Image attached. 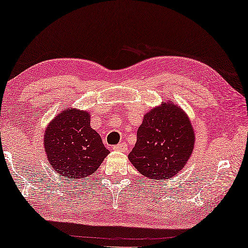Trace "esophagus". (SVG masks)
Listing matches in <instances>:
<instances>
[{"label":"esophagus","mask_w":248,"mask_h":248,"mask_svg":"<svg viewBox=\"0 0 248 248\" xmlns=\"http://www.w3.org/2000/svg\"><path fill=\"white\" fill-rule=\"evenodd\" d=\"M113 150H119V151H122V153H126L127 145L125 144V142H121V144L113 147Z\"/></svg>","instance_id":"1"}]
</instances>
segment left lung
Returning a JSON list of instances; mask_svg holds the SVG:
<instances>
[{"label":"left lung","mask_w":248,"mask_h":248,"mask_svg":"<svg viewBox=\"0 0 248 248\" xmlns=\"http://www.w3.org/2000/svg\"><path fill=\"white\" fill-rule=\"evenodd\" d=\"M195 134L187 115L176 104L162 102L146 113L137 131L129 161L151 180L179 174L194 149Z\"/></svg>","instance_id":"obj_1"}]
</instances>
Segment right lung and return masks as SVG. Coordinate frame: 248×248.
<instances>
[{
    "mask_svg": "<svg viewBox=\"0 0 248 248\" xmlns=\"http://www.w3.org/2000/svg\"><path fill=\"white\" fill-rule=\"evenodd\" d=\"M43 142L52 169L67 181L86 179L110 154L90 126V113L78 108L59 113L47 125Z\"/></svg>",
    "mask_w": 248,
    "mask_h": 248,
    "instance_id": "add662e5",
    "label": "right lung"
}]
</instances>
